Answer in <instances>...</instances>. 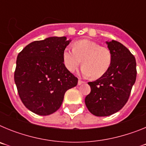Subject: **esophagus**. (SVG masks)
Masks as SVG:
<instances>
[{"instance_id": "34e87169", "label": "esophagus", "mask_w": 146, "mask_h": 146, "mask_svg": "<svg viewBox=\"0 0 146 146\" xmlns=\"http://www.w3.org/2000/svg\"><path fill=\"white\" fill-rule=\"evenodd\" d=\"M84 81H82V80H80L79 79V80H78V85H81V84H82V83H84Z\"/></svg>"}]
</instances>
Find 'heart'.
Returning a JSON list of instances; mask_svg holds the SVG:
<instances>
[{"label":"heart","mask_w":146,"mask_h":146,"mask_svg":"<svg viewBox=\"0 0 146 146\" xmlns=\"http://www.w3.org/2000/svg\"><path fill=\"white\" fill-rule=\"evenodd\" d=\"M82 74L99 79L106 74L113 63V53L108 47L89 39H82L73 44L72 49L66 47L63 52V60L66 69L74 72L81 64Z\"/></svg>","instance_id":"heart-1"}]
</instances>
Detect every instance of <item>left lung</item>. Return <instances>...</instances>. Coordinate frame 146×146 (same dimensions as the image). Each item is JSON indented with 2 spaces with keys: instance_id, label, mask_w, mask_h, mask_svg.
I'll return each mask as SVG.
<instances>
[{
  "instance_id": "obj_1",
  "label": "left lung",
  "mask_w": 146,
  "mask_h": 146,
  "mask_svg": "<svg viewBox=\"0 0 146 146\" xmlns=\"http://www.w3.org/2000/svg\"><path fill=\"white\" fill-rule=\"evenodd\" d=\"M113 63L107 72L96 81L89 82L91 93L85 99L88 110L96 116H108L119 111L128 101L137 77L136 60L120 42H108Z\"/></svg>"
}]
</instances>
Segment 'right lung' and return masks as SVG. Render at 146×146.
Listing matches in <instances>:
<instances>
[{"label":"right lung","instance_id":"obj_1","mask_svg":"<svg viewBox=\"0 0 146 146\" xmlns=\"http://www.w3.org/2000/svg\"><path fill=\"white\" fill-rule=\"evenodd\" d=\"M66 37H49L23 48L17 58L15 82L23 104L33 113L48 115L60 108L66 91L78 79L66 68L63 52Z\"/></svg>","mask_w":146,"mask_h":146}]
</instances>
